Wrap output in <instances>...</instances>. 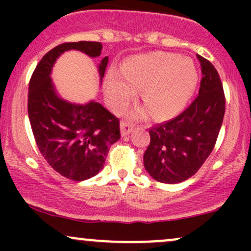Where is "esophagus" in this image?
Masks as SVG:
<instances>
[{"mask_svg": "<svg viewBox=\"0 0 251 251\" xmlns=\"http://www.w3.org/2000/svg\"><path fill=\"white\" fill-rule=\"evenodd\" d=\"M120 129H122V135H127L133 129V125L127 122V120H122V123H120Z\"/></svg>", "mask_w": 251, "mask_h": 251, "instance_id": "1", "label": "esophagus"}]
</instances>
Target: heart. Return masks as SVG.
<instances>
[{
    "label": "heart",
    "mask_w": 251,
    "mask_h": 251,
    "mask_svg": "<svg viewBox=\"0 0 251 251\" xmlns=\"http://www.w3.org/2000/svg\"><path fill=\"white\" fill-rule=\"evenodd\" d=\"M124 75L117 70L108 73V94L114 105H124L134 96V91L143 89V102L157 119L179 111L197 83L192 60L163 51L131 57L125 63ZM133 114L144 117L146 111L139 108Z\"/></svg>",
    "instance_id": "heart-1"
}]
</instances>
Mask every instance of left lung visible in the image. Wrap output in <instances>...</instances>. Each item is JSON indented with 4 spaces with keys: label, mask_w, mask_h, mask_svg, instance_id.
Returning <instances> with one entry per match:
<instances>
[{
    "label": "left lung",
    "mask_w": 251,
    "mask_h": 251,
    "mask_svg": "<svg viewBox=\"0 0 251 251\" xmlns=\"http://www.w3.org/2000/svg\"><path fill=\"white\" fill-rule=\"evenodd\" d=\"M201 67L198 96L185 111L150 128L144 166L160 183L176 184L192 177L215 148L226 112L223 85L211 62L197 55Z\"/></svg>",
    "instance_id": "1"
}]
</instances>
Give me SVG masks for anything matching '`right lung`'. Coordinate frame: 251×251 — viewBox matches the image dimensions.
I'll use <instances>...</instances> for the list:
<instances>
[{
    "label": "right lung",
    "mask_w": 251,
    "mask_h": 251,
    "mask_svg": "<svg viewBox=\"0 0 251 251\" xmlns=\"http://www.w3.org/2000/svg\"><path fill=\"white\" fill-rule=\"evenodd\" d=\"M76 50L91 57L100 56V42H66L48 51L37 63L29 81L28 117L37 148L57 174L74 181L94 177L102 170L112 144L120 139L119 119L102 105L89 101L76 105L56 94L50 79L56 59ZM108 57L99 65L100 81Z\"/></svg>",
    "instance_id": "add662e5"
}]
</instances>
